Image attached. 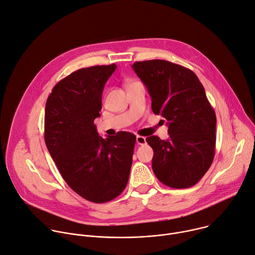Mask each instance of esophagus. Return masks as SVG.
I'll return each mask as SVG.
<instances>
[{"label":"esophagus","mask_w":255,"mask_h":255,"mask_svg":"<svg viewBox=\"0 0 255 255\" xmlns=\"http://www.w3.org/2000/svg\"><path fill=\"white\" fill-rule=\"evenodd\" d=\"M136 143L137 144H145L146 143V140H145V137L144 136H141V135H137L136 136Z\"/></svg>","instance_id":"obj_1"}]
</instances>
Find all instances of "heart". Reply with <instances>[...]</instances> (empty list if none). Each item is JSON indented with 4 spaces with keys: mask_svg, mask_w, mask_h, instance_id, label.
<instances>
[{
    "mask_svg": "<svg viewBox=\"0 0 255 255\" xmlns=\"http://www.w3.org/2000/svg\"><path fill=\"white\" fill-rule=\"evenodd\" d=\"M132 83H133V82H132ZM129 84H131V83H129Z\"/></svg>",
    "mask_w": 255,
    "mask_h": 255,
    "instance_id": "b5f03b06",
    "label": "heart"
}]
</instances>
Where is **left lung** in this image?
<instances>
[{
  "mask_svg": "<svg viewBox=\"0 0 255 255\" xmlns=\"http://www.w3.org/2000/svg\"><path fill=\"white\" fill-rule=\"evenodd\" d=\"M132 68L151 97L152 113L169 126V139H145L154 149L152 171L171 188L196 185L209 170L216 144V115L204 87L192 70L170 61H136Z\"/></svg>",
  "mask_w": 255,
  "mask_h": 255,
  "instance_id": "1",
  "label": "left lung"
}]
</instances>
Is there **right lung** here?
<instances>
[{"label": "right lung", "mask_w": 255, "mask_h": 255, "mask_svg": "<svg viewBox=\"0 0 255 255\" xmlns=\"http://www.w3.org/2000/svg\"><path fill=\"white\" fill-rule=\"evenodd\" d=\"M116 68L96 65L72 72L53 87L45 107L44 139L51 157L67 185L93 203L112 201L125 190L136 139L128 131L103 138L94 125Z\"/></svg>", "instance_id": "add662e5"}]
</instances>
